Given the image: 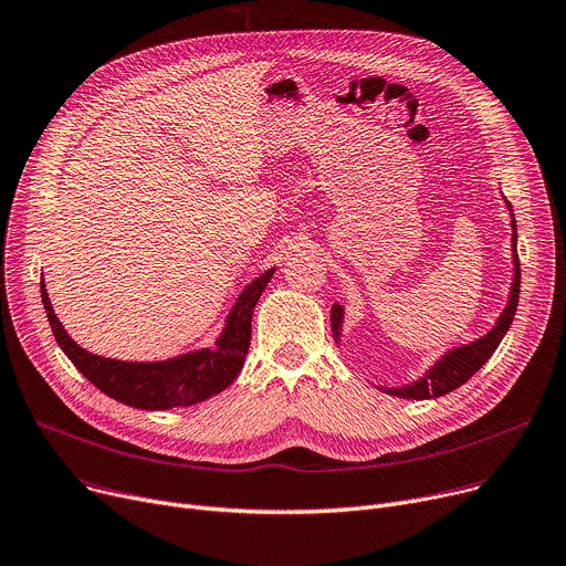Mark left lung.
Segmentation results:
<instances>
[{"instance_id":"obj_1","label":"left lung","mask_w":566,"mask_h":566,"mask_svg":"<svg viewBox=\"0 0 566 566\" xmlns=\"http://www.w3.org/2000/svg\"><path fill=\"white\" fill-rule=\"evenodd\" d=\"M507 209L512 211V205L507 202ZM512 248H514V282H512V293H510V305L505 307L503 316L499 318L496 327L484 334L482 338H478L475 344L471 346H462V348H455L450 350L448 355H443L439 359V364L426 375L423 380H419L417 385H409V387H402V389H382L391 396H398V398H407V400H428V398H439V396H446L450 391L460 389L471 375H475L480 370V366L494 355V350L499 348V344L503 342L505 332L510 329L512 321H514V312H516V305H518V289H521V263H518V252H516V222H514V216H512ZM342 316H344V310L342 305H332V314H329V321H332V332L338 334V327H342Z\"/></svg>"}]
</instances>
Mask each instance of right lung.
<instances>
[{
  "label": "right lung",
  "mask_w": 566,
  "mask_h": 566,
  "mask_svg": "<svg viewBox=\"0 0 566 566\" xmlns=\"http://www.w3.org/2000/svg\"><path fill=\"white\" fill-rule=\"evenodd\" d=\"M273 273L275 269L259 275L239 295L228 325L216 342V350H200L153 364L104 359L80 348L59 323L43 280L41 295L56 344L91 385L108 398L136 409H170L202 402L234 382L250 348L254 305Z\"/></svg>",
  "instance_id": "obj_1"
}]
</instances>
